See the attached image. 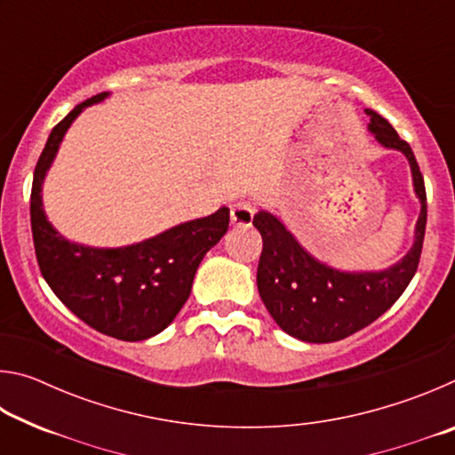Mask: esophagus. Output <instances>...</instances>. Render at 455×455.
Here are the masks:
<instances>
[{
    "mask_svg": "<svg viewBox=\"0 0 455 455\" xmlns=\"http://www.w3.org/2000/svg\"><path fill=\"white\" fill-rule=\"evenodd\" d=\"M255 217V204L251 200H238L233 206H230V222L238 227H249Z\"/></svg>",
    "mask_w": 455,
    "mask_h": 455,
    "instance_id": "34e87169",
    "label": "esophagus"
}]
</instances>
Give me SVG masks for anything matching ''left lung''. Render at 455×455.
<instances>
[{
	"instance_id": "obj_1",
	"label": "left lung",
	"mask_w": 455,
	"mask_h": 455,
	"mask_svg": "<svg viewBox=\"0 0 455 455\" xmlns=\"http://www.w3.org/2000/svg\"><path fill=\"white\" fill-rule=\"evenodd\" d=\"M369 130L387 148L402 150L410 160L413 187L421 200L411 251L381 273H339L305 252L287 228L271 212L260 211L252 225L263 236V252L257 268V287L267 311L284 333L307 343H333L367 327L389 309L418 271L427 203L426 184L411 146L395 128L373 110H365Z\"/></svg>"
}]
</instances>
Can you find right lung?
Instances as JSON below:
<instances>
[{
  "mask_svg": "<svg viewBox=\"0 0 455 455\" xmlns=\"http://www.w3.org/2000/svg\"><path fill=\"white\" fill-rule=\"evenodd\" d=\"M108 94L88 98L53 126L37 158L29 217L37 267L56 297L86 325L122 341H142L164 331L190 295L200 260L228 230V209L174 227L124 249L68 243L42 209V182L74 118Z\"/></svg>",
  "mask_w": 455,
  "mask_h": 455,
  "instance_id": "right-lung-1",
  "label": "right lung"
}]
</instances>
